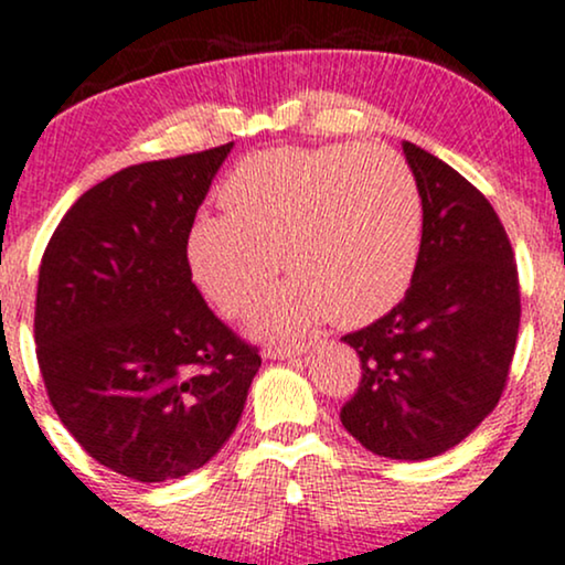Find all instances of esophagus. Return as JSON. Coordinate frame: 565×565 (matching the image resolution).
Masks as SVG:
<instances>
[{
    "instance_id": "1",
    "label": "esophagus",
    "mask_w": 565,
    "mask_h": 565,
    "mask_svg": "<svg viewBox=\"0 0 565 565\" xmlns=\"http://www.w3.org/2000/svg\"><path fill=\"white\" fill-rule=\"evenodd\" d=\"M305 345H284V348H265L263 355L270 361H284V359H295V355L305 353Z\"/></svg>"
}]
</instances>
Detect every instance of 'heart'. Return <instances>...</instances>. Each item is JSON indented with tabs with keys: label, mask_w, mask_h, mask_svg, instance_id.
<instances>
[{
	"label": "heart",
	"mask_w": 565,
	"mask_h": 565,
	"mask_svg": "<svg viewBox=\"0 0 565 565\" xmlns=\"http://www.w3.org/2000/svg\"><path fill=\"white\" fill-rule=\"evenodd\" d=\"M228 212H201L185 233L193 284L220 313L260 295L276 257L291 276L246 319L284 340L332 319L364 327L401 302L417 274L425 204L417 178L385 148H274L238 161Z\"/></svg>",
	"instance_id": "1"
}]
</instances>
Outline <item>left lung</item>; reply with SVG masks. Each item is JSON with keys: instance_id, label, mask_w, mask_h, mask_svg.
Segmentation results:
<instances>
[{"instance_id": "8db88e82", "label": "left lung", "mask_w": 565, "mask_h": 565, "mask_svg": "<svg viewBox=\"0 0 565 565\" xmlns=\"http://www.w3.org/2000/svg\"><path fill=\"white\" fill-rule=\"evenodd\" d=\"M425 204L423 249L406 297L342 342L361 382L345 430L387 459L449 451L491 414L508 382L521 323L512 246L494 206L425 148L404 142Z\"/></svg>"}]
</instances>
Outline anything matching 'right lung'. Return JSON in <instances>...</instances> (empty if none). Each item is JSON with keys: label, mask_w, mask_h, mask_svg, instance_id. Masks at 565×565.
I'll use <instances>...</instances> for the list:
<instances>
[{"label": "right lung", "mask_w": 565, "mask_h": 565, "mask_svg": "<svg viewBox=\"0 0 565 565\" xmlns=\"http://www.w3.org/2000/svg\"><path fill=\"white\" fill-rule=\"evenodd\" d=\"M231 148L146 161L89 188L39 265L34 337L50 404L89 457L140 483L204 468L260 369L185 263L188 225Z\"/></svg>", "instance_id": "1"}]
</instances>
